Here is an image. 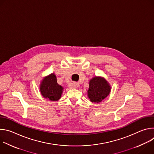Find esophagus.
<instances>
[{
  "mask_svg": "<svg viewBox=\"0 0 154 154\" xmlns=\"http://www.w3.org/2000/svg\"><path fill=\"white\" fill-rule=\"evenodd\" d=\"M69 86L71 88H77L79 87V83L78 82H74L72 83H71Z\"/></svg>",
  "mask_w": 154,
  "mask_h": 154,
  "instance_id": "obj_1",
  "label": "esophagus"
}]
</instances>
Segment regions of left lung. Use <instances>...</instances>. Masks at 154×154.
I'll return each instance as SVG.
<instances>
[{
    "label": "left lung",
    "instance_id": "8db88e82",
    "mask_svg": "<svg viewBox=\"0 0 154 154\" xmlns=\"http://www.w3.org/2000/svg\"><path fill=\"white\" fill-rule=\"evenodd\" d=\"M111 87L107 82L102 77H94L90 82L88 96L92 102L99 103L109 94Z\"/></svg>",
    "mask_w": 154,
    "mask_h": 154
}]
</instances>
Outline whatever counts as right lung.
Returning <instances> with one entry per match:
<instances>
[{
	"label": "right lung",
	"mask_w": 154,
	"mask_h": 154,
	"mask_svg": "<svg viewBox=\"0 0 154 154\" xmlns=\"http://www.w3.org/2000/svg\"><path fill=\"white\" fill-rule=\"evenodd\" d=\"M63 89V87L57 83V77L54 74L44 78L40 85L42 96L52 101H56L60 99Z\"/></svg>",
	"instance_id": "right-lung-1"
}]
</instances>
